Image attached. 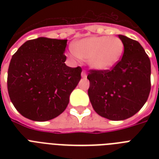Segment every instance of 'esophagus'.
Listing matches in <instances>:
<instances>
[{
	"label": "esophagus",
	"instance_id": "1",
	"mask_svg": "<svg viewBox=\"0 0 159 159\" xmlns=\"http://www.w3.org/2000/svg\"><path fill=\"white\" fill-rule=\"evenodd\" d=\"M82 77H83V78H86V77H87V72H86L85 70H83L82 72Z\"/></svg>",
	"mask_w": 159,
	"mask_h": 159
}]
</instances>
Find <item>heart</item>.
<instances>
[{
  "label": "heart",
  "instance_id": "obj_1",
  "mask_svg": "<svg viewBox=\"0 0 159 159\" xmlns=\"http://www.w3.org/2000/svg\"><path fill=\"white\" fill-rule=\"evenodd\" d=\"M124 48L123 41L118 37L92 36L75 42L72 56L88 61L92 69L105 72L120 62Z\"/></svg>",
  "mask_w": 159,
  "mask_h": 159
}]
</instances>
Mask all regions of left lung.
I'll list each match as a JSON object with an SVG mask.
<instances>
[{"instance_id":"left-lung-1","label":"left lung","mask_w":159,"mask_h":159,"mask_svg":"<svg viewBox=\"0 0 159 159\" xmlns=\"http://www.w3.org/2000/svg\"><path fill=\"white\" fill-rule=\"evenodd\" d=\"M124 53L111 70H91L90 102L99 116L123 120L135 115L148 100L151 89L149 57L138 41L119 34Z\"/></svg>"}]
</instances>
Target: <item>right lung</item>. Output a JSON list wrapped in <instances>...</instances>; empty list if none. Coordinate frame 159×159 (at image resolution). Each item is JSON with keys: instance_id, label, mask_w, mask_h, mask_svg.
Here are the masks:
<instances>
[{"instance_id": "right-lung-1", "label": "right lung", "mask_w": 159, "mask_h": 159, "mask_svg": "<svg viewBox=\"0 0 159 159\" xmlns=\"http://www.w3.org/2000/svg\"><path fill=\"white\" fill-rule=\"evenodd\" d=\"M67 39L39 37L26 41L12 56L7 88L12 104L34 121H47L67 108L82 68L65 64Z\"/></svg>"}]
</instances>
